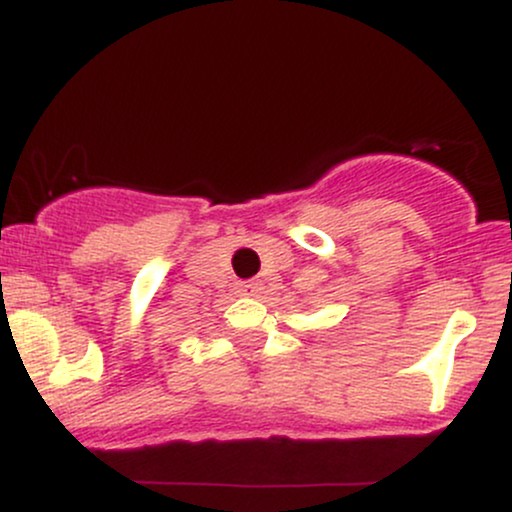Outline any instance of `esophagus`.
I'll use <instances>...</instances> for the list:
<instances>
[{
  "label": "esophagus",
  "mask_w": 512,
  "mask_h": 512,
  "mask_svg": "<svg viewBox=\"0 0 512 512\" xmlns=\"http://www.w3.org/2000/svg\"><path fill=\"white\" fill-rule=\"evenodd\" d=\"M260 289V281H240L238 284V293H243V296H257Z\"/></svg>",
  "instance_id": "obj_1"
}]
</instances>
